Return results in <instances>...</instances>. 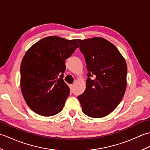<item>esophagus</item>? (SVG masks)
<instances>
[{
  "instance_id": "esophagus-1",
  "label": "esophagus",
  "mask_w": 150,
  "mask_h": 150,
  "mask_svg": "<svg viewBox=\"0 0 150 150\" xmlns=\"http://www.w3.org/2000/svg\"><path fill=\"white\" fill-rule=\"evenodd\" d=\"M69 88H70V90H71V91H73V88H74V85H69Z\"/></svg>"
}]
</instances>
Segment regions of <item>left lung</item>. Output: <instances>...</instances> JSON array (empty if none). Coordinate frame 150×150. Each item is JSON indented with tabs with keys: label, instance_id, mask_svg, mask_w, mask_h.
I'll return each mask as SVG.
<instances>
[{
	"label": "left lung",
	"instance_id": "obj_1",
	"mask_svg": "<svg viewBox=\"0 0 150 150\" xmlns=\"http://www.w3.org/2000/svg\"><path fill=\"white\" fill-rule=\"evenodd\" d=\"M88 73L86 86L78 99L85 115H108L122 100L126 88L127 66L112 43L100 37L77 40Z\"/></svg>",
	"mask_w": 150,
	"mask_h": 150
}]
</instances>
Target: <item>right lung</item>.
Here are the masks:
<instances>
[{
    "mask_svg": "<svg viewBox=\"0 0 150 150\" xmlns=\"http://www.w3.org/2000/svg\"><path fill=\"white\" fill-rule=\"evenodd\" d=\"M79 47L76 40L50 36L27 51L21 65V88L34 112L53 116L62 110L69 94L63 80L65 61Z\"/></svg>",
    "mask_w": 150,
    "mask_h": 150,
    "instance_id": "1",
    "label": "right lung"
}]
</instances>
